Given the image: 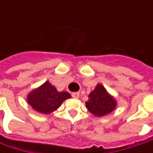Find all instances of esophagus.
<instances>
[{"label":"esophagus","mask_w":153,"mask_h":153,"mask_svg":"<svg viewBox=\"0 0 153 153\" xmlns=\"http://www.w3.org/2000/svg\"><path fill=\"white\" fill-rule=\"evenodd\" d=\"M71 96L75 99H77V98H79V93L78 92H74L71 94Z\"/></svg>","instance_id":"esophagus-1"}]
</instances>
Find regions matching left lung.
Here are the masks:
<instances>
[{"label":"left lung","mask_w":153,"mask_h":153,"mask_svg":"<svg viewBox=\"0 0 153 153\" xmlns=\"http://www.w3.org/2000/svg\"><path fill=\"white\" fill-rule=\"evenodd\" d=\"M88 110L96 117H102L111 113L117 106V101L104 86L98 83L95 88L89 94L86 102Z\"/></svg>","instance_id":"obj_1"}]
</instances>
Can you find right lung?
Wrapping results in <instances>:
<instances>
[{
	"label": "right lung",
	"instance_id": "add662e5",
	"mask_svg": "<svg viewBox=\"0 0 153 153\" xmlns=\"http://www.w3.org/2000/svg\"><path fill=\"white\" fill-rule=\"evenodd\" d=\"M67 92H58L48 81L34 89L27 96V102L36 111L49 114L59 108L64 100L70 99Z\"/></svg>",
	"mask_w": 153,
	"mask_h": 153
}]
</instances>
